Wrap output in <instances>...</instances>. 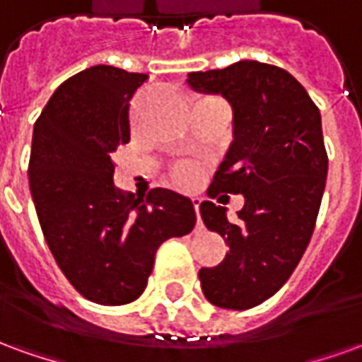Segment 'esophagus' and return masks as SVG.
<instances>
[{"mask_svg": "<svg viewBox=\"0 0 362 362\" xmlns=\"http://www.w3.org/2000/svg\"><path fill=\"white\" fill-rule=\"evenodd\" d=\"M199 204H202V199H199V197H192V205H194V211H196V215H199Z\"/></svg>", "mask_w": 362, "mask_h": 362, "instance_id": "34e87169", "label": "esophagus"}]
</instances>
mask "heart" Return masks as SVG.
I'll list each match as a JSON object with an SVG mask.
<instances>
[{"label": "heart", "mask_w": 362, "mask_h": 362, "mask_svg": "<svg viewBox=\"0 0 362 362\" xmlns=\"http://www.w3.org/2000/svg\"><path fill=\"white\" fill-rule=\"evenodd\" d=\"M174 178L180 182V184H184V186H188V184L196 180V170L189 168V166H180V168L174 170Z\"/></svg>", "instance_id": "obj_1"}]
</instances>
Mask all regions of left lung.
I'll use <instances>...</instances> for the list:
<instances>
[{
    "mask_svg": "<svg viewBox=\"0 0 362 362\" xmlns=\"http://www.w3.org/2000/svg\"><path fill=\"white\" fill-rule=\"evenodd\" d=\"M186 81L233 108V143L207 194H243L244 207L233 223L227 207L202 202L205 227L228 252L199 281L211 304L246 310L287 283L310 243L327 176L322 116L303 85L269 64L243 59Z\"/></svg>",
    "mask_w": 362,
    "mask_h": 362,
    "instance_id": "obj_1",
    "label": "left lung"
}]
</instances>
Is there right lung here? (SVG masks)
I'll use <instances>...</instances> for the list:
<instances>
[{"label":"right lung","mask_w":362,"mask_h":362,"mask_svg":"<svg viewBox=\"0 0 362 362\" xmlns=\"http://www.w3.org/2000/svg\"><path fill=\"white\" fill-rule=\"evenodd\" d=\"M145 74L93 66L54 90L33 132L28 186L52 256L93 303L118 306L147 287L158 246L196 225L192 199L114 186L112 155L129 141V100Z\"/></svg>","instance_id":"obj_1"}]
</instances>
